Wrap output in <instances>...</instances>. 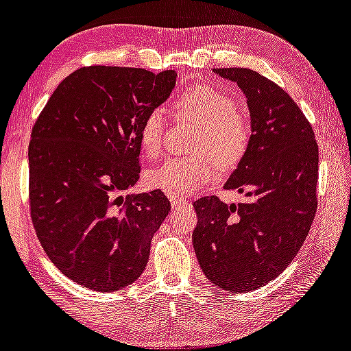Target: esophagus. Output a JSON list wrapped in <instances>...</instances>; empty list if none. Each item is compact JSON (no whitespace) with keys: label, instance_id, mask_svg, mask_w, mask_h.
I'll list each match as a JSON object with an SVG mask.
<instances>
[{"label":"esophagus","instance_id":"34e87169","mask_svg":"<svg viewBox=\"0 0 351 351\" xmlns=\"http://www.w3.org/2000/svg\"><path fill=\"white\" fill-rule=\"evenodd\" d=\"M169 202H171L173 206H182V205H186L188 199L184 198V196H180V195H168Z\"/></svg>","mask_w":351,"mask_h":351}]
</instances>
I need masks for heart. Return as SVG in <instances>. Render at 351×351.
<instances>
[{"instance_id":"heart-1","label":"heart","mask_w":351,"mask_h":351,"mask_svg":"<svg viewBox=\"0 0 351 351\" xmlns=\"http://www.w3.org/2000/svg\"><path fill=\"white\" fill-rule=\"evenodd\" d=\"M176 113L193 118L202 132L193 145V156H173L146 173V183L169 195H184L217 178L219 168L232 169L248 152L250 123L238 111L230 95L213 86H195L175 103ZM167 118L161 110L146 114L140 128L141 149L156 158L163 149Z\"/></svg>"}]
</instances>
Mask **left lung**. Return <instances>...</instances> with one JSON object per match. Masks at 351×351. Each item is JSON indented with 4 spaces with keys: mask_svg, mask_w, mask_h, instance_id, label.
I'll return each mask as SVG.
<instances>
[{
    "mask_svg": "<svg viewBox=\"0 0 351 351\" xmlns=\"http://www.w3.org/2000/svg\"><path fill=\"white\" fill-rule=\"evenodd\" d=\"M213 71L246 96L252 138L225 188L246 191L248 202L196 199L193 248L211 283L246 293L275 280L310 232L318 205V145L303 111L271 80L248 68Z\"/></svg>",
    "mask_w": 351,
    "mask_h": 351,
    "instance_id": "left-lung-1",
    "label": "left lung"
}]
</instances>
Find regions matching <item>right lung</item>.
<instances>
[{"label": "right lung", "mask_w": 351, "mask_h": 351, "mask_svg": "<svg viewBox=\"0 0 351 351\" xmlns=\"http://www.w3.org/2000/svg\"><path fill=\"white\" fill-rule=\"evenodd\" d=\"M176 73L84 66L66 76L33 126L29 211L53 265L95 291H117L143 273L169 213L161 190L121 193L140 178V128Z\"/></svg>", "instance_id": "obj_1"}]
</instances>
